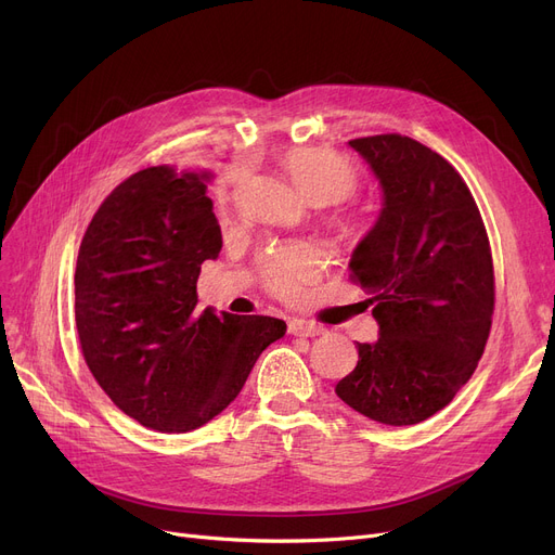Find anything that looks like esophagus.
<instances>
[{
  "label": "esophagus",
  "mask_w": 555,
  "mask_h": 555,
  "mask_svg": "<svg viewBox=\"0 0 555 555\" xmlns=\"http://www.w3.org/2000/svg\"><path fill=\"white\" fill-rule=\"evenodd\" d=\"M289 335H299V337H314V335H322L324 326H319L314 322H306V319H293V322L287 324Z\"/></svg>",
  "instance_id": "1"
}]
</instances>
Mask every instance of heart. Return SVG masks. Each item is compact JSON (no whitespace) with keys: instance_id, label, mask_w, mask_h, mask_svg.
<instances>
[{"instance_id":"b5f03b06","label":"heart","mask_w":555,"mask_h":555,"mask_svg":"<svg viewBox=\"0 0 555 555\" xmlns=\"http://www.w3.org/2000/svg\"><path fill=\"white\" fill-rule=\"evenodd\" d=\"M276 162L287 175V180L312 204L339 202L353 195L360 182L353 162L331 149L297 145V149L279 153ZM333 222L339 229H348L353 224V218L344 211L337 214ZM260 274L274 297L283 301H297L304 285L317 274V258L304 245H283L262 256Z\"/></svg>"}]
</instances>
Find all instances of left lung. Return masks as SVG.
<instances>
[{"label":"left lung","mask_w":555,"mask_h":555,"mask_svg":"<svg viewBox=\"0 0 555 555\" xmlns=\"http://www.w3.org/2000/svg\"><path fill=\"white\" fill-rule=\"evenodd\" d=\"M383 184L385 207L351 258L380 324L358 344L337 396L385 425H416L470 380L494 310L492 251L477 202L456 168L416 139H351Z\"/></svg>","instance_id":"left-lung-1"}]
</instances>
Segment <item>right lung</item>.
<instances>
[{
  "label": "right lung",
  "instance_id": "add662e5",
  "mask_svg": "<svg viewBox=\"0 0 555 555\" xmlns=\"http://www.w3.org/2000/svg\"><path fill=\"white\" fill-rule=\"evenodd\" d=\"M204 180L139 168L94 214L74 274L87 366L124 414L166 434L218 416L285 335L274 317L195 310L199 266L222 249Z\"/></svg>",
  "mask_w": 555,
  "mask_h": 555
}]
</instances>
